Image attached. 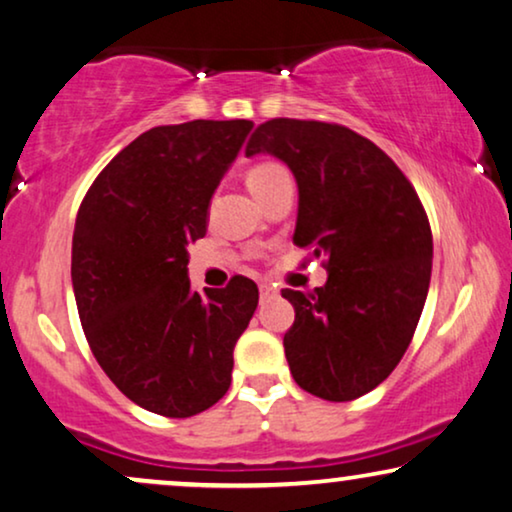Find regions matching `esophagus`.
Segmentation results:
<instances>
[{
	"instance_id": "obj_1",
	"label": "esophagus",
	"mask_w": 512,
	"mask_h": 512,
	"mask_svg": "<svg viewBox=\"0 0 512 512\" xmlns=\"http://www.w3.org/2000/svg\"><path fill=\"white\" fill-rule=\"evenodd\" d=\"M258 291H261V300L272 298L277 293V289L272 284H261V286H258Z\"/></svg>"
}]
</instances>
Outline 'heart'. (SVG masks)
<instances>
[{"label": "heart", "instance_id": "b5f03b06", "mask_svg": "<svg viewBox=\"0 0 512 512\" xmlns=\"http://www.w3.org/2000/svg\"><path fill=\"white\" fill-rule=\"evenodd\" d=\"M286 170L284 167H279L275 163H261V165H254L247 174V186L249 191H256V188H261L265 184H270L272 179H277L279 174H284Z\"/></svg>", "mask_w": 512, "mask_h": 512}]
</instances>
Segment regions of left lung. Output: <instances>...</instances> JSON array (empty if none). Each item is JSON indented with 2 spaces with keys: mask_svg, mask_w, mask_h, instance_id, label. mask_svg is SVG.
<instances>
[{
  "mask_svg": "<svg viewBox=\"0 0 512 512\" xmlns=\"http://www.w3.org/2000/svg\"><path fill=\"white\" fill-rule=\"evenodd\" d=\"M256 153L293 172V244L328 270L314 293L282 291L296 310L284 335L291 375L324 401H354L387 380L422 317L429 219L394 160L342 125L272 118L249 139L247 156Z\"/></svg>",
  "mask_w": 512,
  "mask_h": 512,
  "instance_id": "left-lung-1",
  "label": "left lung"
}]
</instances>
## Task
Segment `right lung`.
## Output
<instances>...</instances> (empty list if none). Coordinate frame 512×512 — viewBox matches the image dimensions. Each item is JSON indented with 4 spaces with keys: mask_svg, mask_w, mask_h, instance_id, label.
I'll list each match as a JSON object with an SVG mask.
<instances>
[{
    "mask_svg": "<svg viewBox=\"0 0 512 512\" xmlns=\"http://www.w3.org/2000/svg\"><path fill=\"white\" fill-rule=\"evenodd\" d=\"M251 121L160 125L100 172L76 216L72 284L81 326L109 380L139 408L193 417L226 396L235 342L258 286L191 289L188 244Z\"/></svg>",
    "mask_w": 512,
    "mask_h": 512,
    "instance_id": "1",
    "label": "right lung"
}]
</instances>
